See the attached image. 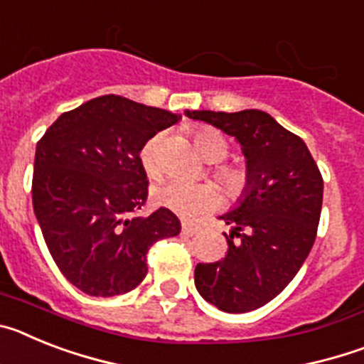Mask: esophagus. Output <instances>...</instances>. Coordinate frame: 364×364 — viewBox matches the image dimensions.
Masks as SVG:
<instances>
[{"label":"esophagus","instance_id":"esophagus-1","mask_svg":"<svg viewBox=\"0 0 364 364\" xmlns=\"http://www.w3.org/2000/svg\"><path fill=\"white\" fill-rule=\"evenodd\" d=\"M182 233L188 235V237H191V235L198 233V228L197 226H191V224H182Z\"/></svg>","mask_w":364,"mask_h":364}]
</instances>
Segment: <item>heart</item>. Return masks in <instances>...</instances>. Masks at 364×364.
I'll list each match as a JSON object with an SVG mask.
<instances>
[{"label":"heart","instance_id":"1","mask_svg":"<svg viewBox=\"0 0 364 364\" xmlns=\"http://www.w3.org/2000/svg\"><path fill=\"white\" fill-rule=\"evenodd\" d=\"M160 144L162 134L149 138L142 147L140 160L149 176H159L162 171L160 164ZM195 146L208 162H218L228 154V140L215 129H202L195 134ZM218 176L230 189H239L244 184V173L235 167H220ZM153 200L166 210L184 218L213 211L220 204L217 188L205 182H186L180 178H169L153 189Z\"/></svg>","mask_w":364,"mask_h":364}]
</instances>
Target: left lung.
<instances>
[{"label":"left lung","instance_id":"8db88e82","mask_svg":"<svg viewBox=\"0 0 364 364\" xmlns=\"http://www.w3.org/2000/svg\"><path fill=\"white\" fill-rule=\"evenodd\" d=\"M240 144L246 186L230 224L228 253L195 268L198 294L218 310L246 314L277 297L304 264L323 205V176L306 144L268 112L186 111Z\"/></svg>","mask_w":364,"mask_h":364}]
</instances>
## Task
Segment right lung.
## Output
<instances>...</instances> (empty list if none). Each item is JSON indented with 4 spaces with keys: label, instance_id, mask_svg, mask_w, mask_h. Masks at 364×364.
<instances>
[{
    "label": "right lung",
    "instance_id": "add662e5",
    "mask_svg": "<svg viewBox=\"0 0 364 364\" xmlns=\"http://www.w3.org/2000/svg\"><path fill=\"white\" fill-rule=\"evenodd\" d=\"M180 118L107 95L63 112L38 142L34 213L54 262L83 294L131 291L146 277L149 247L180 233L166 208L136 217L147 198L142 147Z\"/></svg>",
    "mask_w": 364,
    "mask_h": 364
}]
</instances>
